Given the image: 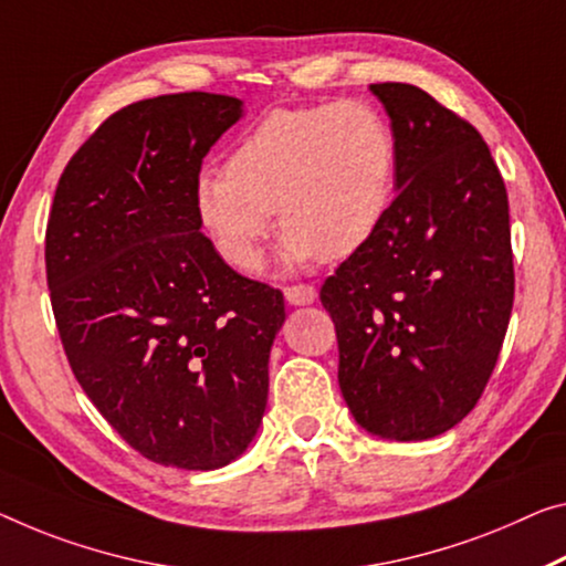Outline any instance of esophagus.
<instances>
[{
    "mask_svg": "<svg viewBox=\"0 0 566 566\" xmlns=\"http://www.w3.org/2000/svg\"><path fill=\"white\" fill-rule=\"evenodd\" d=\"M285 301L291 303V306H308V303L316 301V289L308 283H295L285 289Z\"/></svg>",
    "mask_w": 566,
    "mask_h": 566,
    "instance_id": "esophagus-1",
    "label": "esophagus"
}]
</instances>
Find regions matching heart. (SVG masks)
<instances>
[{"label":"heart","mask_w":566,"mask_h":566,"mask_svg":"<svg viewBox=\"0 0 566 566\" xmlns=\"http://www.w3.org/2000/svg\"><path fill=\"white\" fill-rule=\"evenodd\" d=\"M397 136L364 101L273 108L224 169L195 179V212L224 263L258 271L275 210L289 268L344 260L381 230L395 199Z\"/></svg>","instance_id":"heart-1"}]
</instances>
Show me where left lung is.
I'll return each instance as SVG.
<instances>
[{
    "instance_id": "obj_1",
    "label": "left lung",
    "mask_w": 566,
    "mask_h": 566,
    "mask_svg": "<svg viewBox=\"0 0 566 566\" xmlns=\"http://www.w3.org/2000/svg\"><path fill=\"white\" fill-rule=\"evenodd\" d=\"M397 136L381 230L321 285L354 420L428 440L463 420L499 361L514 308L509 195L481 134L407 83H374Z\"/></svg>"
}]
</instances>
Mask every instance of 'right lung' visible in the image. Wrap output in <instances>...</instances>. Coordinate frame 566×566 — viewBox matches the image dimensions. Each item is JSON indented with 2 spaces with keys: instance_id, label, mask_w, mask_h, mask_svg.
I'll return each mask as SVG.
<instances>
[{
  "instance_id": "right-lung-1",
  "label": "right lung",
  "mask_w": 566,
  "mask_h": 566,
  "mask_svg": "<svg viewBox=\"0 0 566 566\" xmlns=\"http://www.w3.org/2000/svg\"><path fill=\"white\" fill-rule=\"evenodd\" d=\"M242 116L171 93L108 116L67 161L45 232L60 342L83 392L151 463L214 471L245 453L268 402L283 293L199 232L195 179Z\"/></svg>"
}]
</instances>
